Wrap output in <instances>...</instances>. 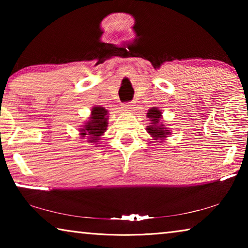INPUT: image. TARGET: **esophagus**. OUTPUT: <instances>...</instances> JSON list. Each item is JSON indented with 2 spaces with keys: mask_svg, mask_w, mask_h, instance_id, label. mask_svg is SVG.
<instances>
[{
  "mask_svg": "<svg viewBox=\"0 0 248 248\" xmlns=\"http://www.w3.org/2000/svg\"><path fill=\"white\" fill-rule=\"evenodd\" d=\"M123 108L124 111H132V109L134 108V105L132 103H125L123 105Z\"/></svg>",
  "mask_w": 248,
  "mask_h": 248,
  "instance_id": "34e87169",
  "label": "esophagus"
}]
</instances>
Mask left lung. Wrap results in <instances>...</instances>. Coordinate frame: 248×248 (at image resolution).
I'll return each mask as SVG.
<instances>
[{
    "instance_id": "1",
    "label": "left lung",
    "mask_w": 248,
    "mask_h": 248,
    "mask_svg": "<svg viewBox=\"0 0 248 248\" xmlns=\"http://www.w3.org/2000/svg\"><path fill=\"white\" fill-rule=\"evenodd\" d=\"M148 118L151 119V121H153V125H149L146 130H148L149 133L152 134L154 138H165L167 133V130H164L165 128H162L161 125L162 124H158L159 123V118H161V110H158L157 108L153 107L152 109H150L149 112H148ZM155 139V140H156Z\"/></svg>"
}]
</instances>
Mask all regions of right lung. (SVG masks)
Instances as JSON below:
<instances>
[{
  "label": "right lung",
  "instance_id": "1",
  "mask_svg": "<svg viewBox=\"0 0 248 248\" xmlns=\"http://www.w3.org/2000/svg\"><path fill=\"white\" fill-rule=\"evenodd\" d=\"M107 110L104 107H94L92 109V116L84 128L79 130L83 137L89 136L90 142H96L105 132L107 127Z\"/></svg>",
  "mask_w": 248,
  "mask_h": 248
}]
</instances>
